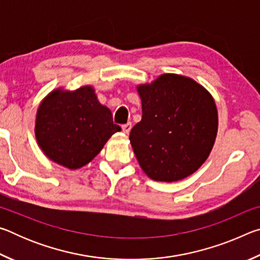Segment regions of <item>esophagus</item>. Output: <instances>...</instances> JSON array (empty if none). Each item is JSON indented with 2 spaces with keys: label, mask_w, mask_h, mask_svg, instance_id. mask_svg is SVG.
I'll use <instances>...</instances> for the list:
<instances>
[{
  "label": "esophagus",
  "mask_w": 260,
  "mask_h": 260,
  "mask_svg": "<svg viewBox=\"0 0 260 260\" xmlns=\"http://www.w3.org/2000/svg\"><path fill=\"white\" fill-rule=\"evenodd\" d=\"M121 128H122V132H124L125 134H128L131 129H132V122H127V124L122 125Z\"/></svg>",
  "instance_id": "obj_1"
}]
</instances>
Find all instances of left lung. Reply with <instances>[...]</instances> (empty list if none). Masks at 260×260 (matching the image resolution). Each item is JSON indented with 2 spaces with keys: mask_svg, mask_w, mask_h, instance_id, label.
Wrapping results in <instances>:
<instances>
[{
  "mask_svg": "<svg viewBox=\"0 0 260 260\" xmlns=\"http://www.w3.org/2000/svg\"><path fill=\"white\" fill-rule=\"evenodd\" d=\"M142 119L129 140L140 166L156 181H179L209 157L218 131L214 100L190 78L162 74L138 87Z\"/></svg>",
  "mask_w": 260,
  "mask_h": 260,
  "instance_id": "left-lung-1",
  "label": "left lung"
}]
</instances>
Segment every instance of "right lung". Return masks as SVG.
Wrapping results in <instances>:
<instances>
[{"mask_svg": "<svg viewBox=\"0 0 260 260\" xmlns=\"http://www.w3.org/2000/svg\"><path fill=\"white\" fill-rule=\"evenodd\" d=\"M120 131L91 86L51 91L41 102L35 119L39 147L52 161L70 170L93 160L111 135Z\"/></svg>", "mask_w": 260, "mask_h": 260, "instance_id": "add662e5", "label": "right lung"}]
</instances>
